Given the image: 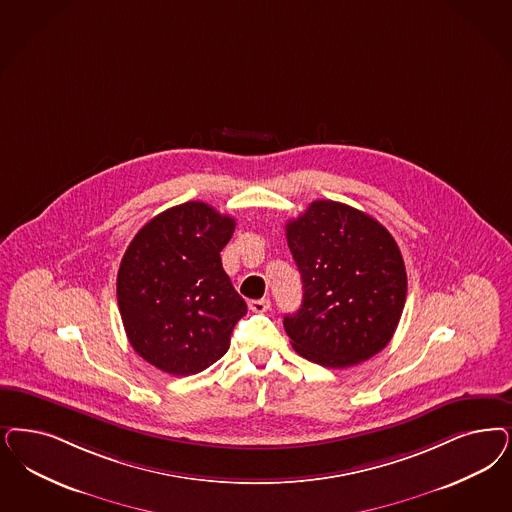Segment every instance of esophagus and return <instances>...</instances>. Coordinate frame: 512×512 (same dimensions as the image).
Returning a JSON list of instances; mask_svg holds the SVG:
<instances>
[{
	"label": "esophagus",
	"instance_id": "esophagus-1",
	"mask_svg": "<svg viewBox=\"0 0 512 512\" xmlns=\"http://www.w3.org/2000/svg\"><path fill=\"white\" fill-rule=\"evenodd\" d=\"M247 306H249V310H251V312H257V314H263V312H266V310H268V308H270V300H268V299L249 300V302H247Z\"/></svg>",
	"mask_w": 512,
	"mask_h": 512
}]
</instances>
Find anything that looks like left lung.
Instances as JSON below:
<instances>
[{
    "mask_svg": "<svg viewBox=\"0 0 512 512\" xmlns=\"http://www.w3.org/2000/svg\"><path fill=\"white\" fill-rule=\"evenodd\" d=\"M299 266L302 304L283 318L304 359L346 369L382 352L406 300V270L397 242L371 215L316 200L285 225Z\"/></svg>",
    "mask_w": 512,
    "mask_h": 512,
    "instance_id": "left-lung-1",
    "label": "left lung"
}]
</instances>
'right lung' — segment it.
Returning <instances> with one entry per match:
<instances>
[{
	"label": "right lung",
	"mask_w": 512,
	"mask_h": 512,
	"mask_svg": "<svg viewBox=\"0 0 512 512\" xmlns=\"http://www.w3.org/2000/svg\"><path fill=\"white\" fill-rule=\"evenodd\" d=\"M236 221L204 202L153 217L134 236L117 274V302L136 353L160 371L189 376L230 346L247 312L223 270Z\"/></svg>",
	"instance_id": "right-lung-1"
}]
</instances>
